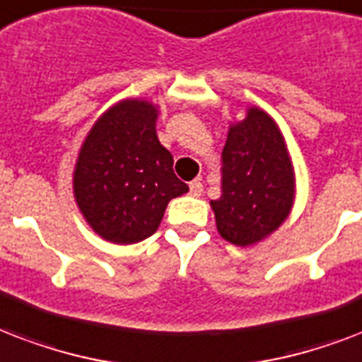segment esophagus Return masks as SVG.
<instances>
[{
  "label": "esophagus",
  "instance_id": "esophagus-1",
  "mask_svg": "<svg viewBox=\"0 0 362 362\" xmlns=\"http://www.w3.org/2000/svg\"><path fill=\"white\" fill-rule=\"evenodd\" d=\"M189 189L192 196H202V192H204V185H202L200 179H194V181H190L189 183Z\"/></svg>",
  "mask_w": 362,
  "mask_h": 362
}]
</instances>
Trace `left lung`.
Returning a JSON list of instances; mask_svg holds the SVG:
<instances>
[{"label":"left lung","mask_w":362,"mask_h":362,"mask_svg":"<svg viewBox=\"0 0 362 362\" xmlns=\"http://www.w3.org/2000/svg\"><path fill=\"white\" fill-rule=\"evenodd\" d=\"M221 162V198L211 200L217 230L234 245H253L287 219L295 200L293 164L270 115L247 109L230 126Z\"/></svg>","instance_id":"1"}]
</instances>
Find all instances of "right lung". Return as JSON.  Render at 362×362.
<instances>
[{"label": "right lung", "mask_w": 362, "mask_h": 362, "mask_svg": "<svg viewBox=\"0 0 362 362\" xmlns=\"http://www.w3.org/2000/svg\"><path fill=\"white\" fill-rule=\"evenodd\" d=\"M156 115L153 103L122 100L96 120L81 147L75 200L86 223L111 243L155 234L168 202L189 190L158 141Z\"/></svg>", "instance_id": "add662e5"}]
</instances>
